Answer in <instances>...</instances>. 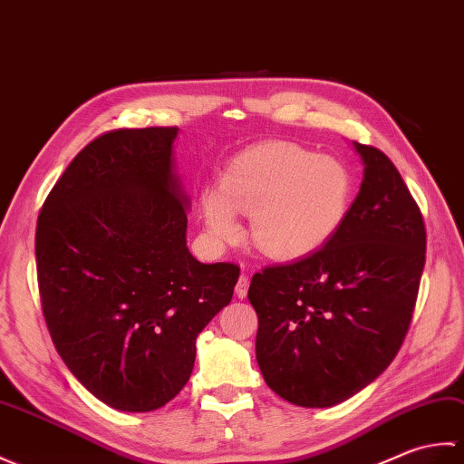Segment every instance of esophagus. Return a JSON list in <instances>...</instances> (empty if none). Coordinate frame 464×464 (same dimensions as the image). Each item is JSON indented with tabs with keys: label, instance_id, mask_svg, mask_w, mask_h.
I'll return each mask as SVG.
<instances>
[{
	"label": "esophagus",
	"instance_id": "esophagus-1",
	"mask_svg": "<svg viewBox=\"0 0 464 464\" xmlns=\"http://www.w3.org/2000/svg\"><path fill=\"white\" fill-rule=\"evenodd\" d=\"M248 287H250V277L246 276V274H242L240 277H238V284H236V295L240 297V300H244L246 295H248Z\"/></svg>",
	"mask_w": 464,
	"mask_h": 464
}]
</instances>
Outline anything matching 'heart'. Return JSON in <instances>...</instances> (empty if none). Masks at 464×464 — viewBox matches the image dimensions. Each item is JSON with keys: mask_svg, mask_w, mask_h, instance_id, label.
Wrapping results in <instances>:
<instances>
[{"mask_svg": "<svg viewBox=\"0 0 464 464\" xmlns=\"http://www.w3.org/2000/svg\"><path fill=\"white\" fill-rule=\"evenodd\" d=\"M353 177L342 160L294 145H262L238 154L220 188L200 194L206 228L218 244L240 238L238 214H250L256 248L276 260L315 254L342 228Z\"/></svg>", "mask_w": 464, "mask_h": 464, "instance_id": "1", "label": "heart"}]
</instances>
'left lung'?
Masks as SVG:
<instances>
[{
	"instance_id": "1",
	"label": "left lung",
	"mask_w": 464,
	"mask_h": 464,
	"mask_svg": "<svg viewBox=\"0 0 464 464\" xmlns=\"http://www.w3.org/2000/svg\"><path fill=\"white\" fill-rule=\"evenodd\" d=\"M363 180L322 250L254 274L256 359L267 387L297 407H334L393 362L413 317L427 232L383 152L353 142Z\"/></svg>"
}]
</instances>
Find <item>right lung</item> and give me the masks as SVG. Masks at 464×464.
Listing matches in <instances>:
<instances>
[{
  "instance_id": "obj_1",
  "label": "right lung",
  "mask_w": 464,
  "mask_h": 464,
  "mask_svg": "<svg viewBox=\"0 0 464 464\" xmlns=\"http://www.w3.org/2000/svg\"><path fill=\"white\" fill-rule=\"evenodd\" d=\"M177 127L121 129L71 160L41 208L37 280L51 339L102 403L147 413L180 393L197 337L238 282L187 246Z\"/></svg>"
}]
</instances>
